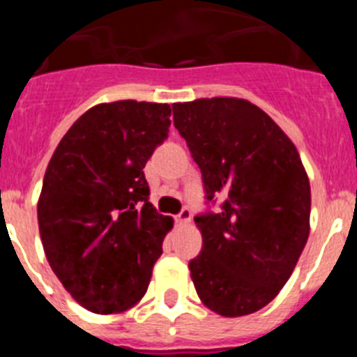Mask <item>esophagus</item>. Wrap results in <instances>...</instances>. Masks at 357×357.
I'll return each instance as SVG.
<instances>
[{"label": "esophagus", "instance_id": "obj_1", "mask_svg": "<svg viewBox=\"0 0 357 357\" xmlns=\"http://www.w3.org/2000/svg\"><path fill=\"white\" fill-rule=\"evenodd\" d=\"M189 220H191V211H189L188 207H184V209H182L181 213L175 216V222L181 223V225H182V223H188Z\"/></svg>", "mask_w": 357, "mask_h": 357}]
</instances>
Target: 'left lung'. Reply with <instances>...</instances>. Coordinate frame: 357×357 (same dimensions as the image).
<instances>
[{"mask_svg":"<svg viewBox=\"0 0 357 357\" xmlns=\"http://www.w3.org/2000/svg\"><path fill=\"white\" fill-rule=\"evenodd\" d=\"M173 125L202 172V250L189 261L200 301L222 317L272 302L309 236L311 189L301 155L266 112L238 98L173 105Z\"/></svg>","mask_w":357,"mask_h":357,"instance_id":"1","label":"left lung"}]
</instances>
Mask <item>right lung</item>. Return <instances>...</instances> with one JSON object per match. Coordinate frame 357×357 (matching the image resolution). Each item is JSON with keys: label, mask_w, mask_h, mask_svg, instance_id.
Segmentation results:
<instances>
[{"label": "right lung", "mask_w": 357, "mask_h": 357, "mask_svg": "<svg viewBox=\"0 0 357 357\" xmlns=\"http://www.w3.org/2000/svg\"><path fill=\"white\" fill-rule=\"evenodd\" d=\"M168 103H100L73 123L44 175L37 220L48 263L85 309L143 298L173 227L148 202L144 164L168 139Z\"/></svg>", "instance_id": "add662e5"}]
</instances>
